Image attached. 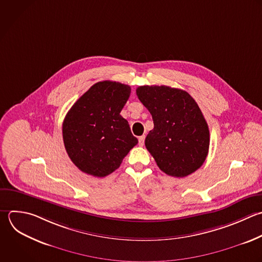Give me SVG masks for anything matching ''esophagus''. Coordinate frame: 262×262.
<instances>
[{"mask_svg":"<svg viewBox=\"0 0 262 262\" xmlns=\"http://www.w3.org/2000/svg\"><path fill=\"white\" fill-rule=\"evenodd\" d=\"M144 139H145V136H144V135H142V136H140V137L138 138V142H139V145H140V146H143V144H144Z\"/></svg>","mask_w":262,"mask_h":262,"instance_id":"34e87169","label":"esophagus"}]
</instances>
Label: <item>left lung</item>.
I'll return each instance as SVG.
<instances>
[{"mask_svg": "<svg viewBox=\"0 0 262 262\" xmlns=\"http://www.w3.org/2000/svg\"><path fill=\"white\" fill-rule=\"evenodd\" d=\"M136 94L152 117L145 146L159 168L178 178L198 170L207 158L210 133L194 99L168 86H140Z\"/></svg>", "mask_w": 262, "mask_h": 262, "instance_id": "8db88e82", "label": "left lung"}]
</instances>
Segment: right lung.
I'll use <instances>...</instances> for the list:
<instances>
[{"instance_id": "add662e5", "label": "right lung", "mask_w": 262, "mask_h": 262, "mask_svg": "<svg viewBox=\"0 0 262 262\" xmlns=\"http://www.w3.org/2000/svg\"><path fill=\"white\" fill-rule=\"evenodd\" d=\"M131 93L113 81L94 84L67 114L62 136L72 162L84 173L104 177L117 170L138 140L121 115Z\"/></svg>"}]
</instances>
